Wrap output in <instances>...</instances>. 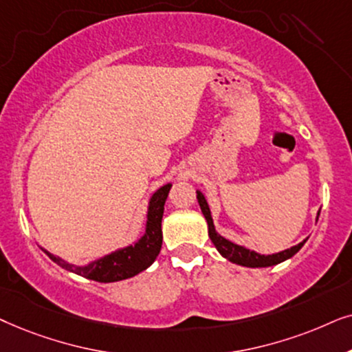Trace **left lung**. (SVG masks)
I'll return each mask as SVG.
<instances>
[{"mask_svg": "<svg viewBox=\"0 0 352 352\" xmlns=\"http://www.w3.org/2000/svg\"><path fill=\"white\" fill-rule=\"evenodd\" d=\"M196 198H198V203L201 206V210H203L204 217H206V220H208L210 241L214 243V246L217 248V251L225 257V259L235 262V264H238V265H245V267H269V265L280 264V262L287 261L292 256L296 254V252L302 248L304 243H306V240H304L302 243H299V245L289 248V250H285L282 252H277V254H270V256L257 254V252H254V251L246 250V248H243V246H238V245H235V243L225 240L223 236H220L219 233L215 232V228H214L212 217H210L209 206H208V203H206L203 193H201V191H196Z\"/></svg>", "mask_w": 352, "mask_h": 352, "instance_id": "left-lung-1", "label": "left lung"}]
</instances>
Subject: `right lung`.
Masks as SVG:
<instances>
[{"instance_id": "right-lung-1", "label": "right lung", "mask_w": 352, "mask_h": 352, "mask_svg": "<svg viewBox=\"0 0 352 352\" xmlns=\"http://www.w3.org/2000/svg\"><path fill=\"white\" fill-rule=\"evenodd\" d=\"M170 184L164 185L162 188H159L156 193L153 195L151 201H149L148 208V222H146V232L144 236L135 245L124 248V250L112 252L109 256L101 257L91 264L78 267L72 265L69 262L56 257L50 252L46 254L50 256L51 261H54L56 264L63 267L65 270L74 272V274L82 275V277L95 280L100 283H111V282H119V280H125L133 277V275L140 274V272L148 269L156 259L159 251L162 246V230H161V222H162V214H164V204H166L167 195L170 191Z\"/></svg>"}]
</instances>
